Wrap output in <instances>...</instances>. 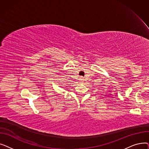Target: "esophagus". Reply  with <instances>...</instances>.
<instances>
[{
    "mask_svg": "<svg viewBox=\"0 0 149 149\" xmlns=\"http://www.w3.org/2000/svg\"><path fill=\"white\" fill-rule=\"evenodd\" d=\"M80 81L81 82V83H83V81H84V79H83V77H80Z\"/></svg>",
    "mask_w": 149,
    "mask_h": 149,
    "instance_id": "1",
    "label": "esophagus"
}]
</instances>
